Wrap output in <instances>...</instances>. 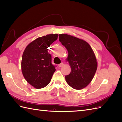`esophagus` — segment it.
I'll use <instances>...</instances> for the list:
<instances>
[{
	"instance_id": "1",
	"label": "esophagus",
	"mask_w": 122,
	"mask_h": 122,
	"mask_svg": "<svg viewBox=\"0 0 122 122\" xmlns=\"http://www.w3.org/2000/svg\"><path fill=\"white\" fill-rule=\"evenodd\" d=\"M64 66V63H61V64H59L58 65V67H62V66Z\"/></svg>"
}]
</instances>
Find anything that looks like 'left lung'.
<instances>
[{"label": "left lung", "mask_w": 122, "mask_h": 122, "mask_svg": "<svg viewBox=\"0 0 122 122\" xmlns=\"http://www.w3.org/2000/svg\"><path fill=\"white\" fill-rule=\"evenodd\" d=\"M59 40L67 49L71 71L65 76L66 82L75 90L86 87L93 80L98 63L92 47L84 40L67 34L59 35Z\"/></svg>", "instance_id": "left-lung-1"}]
</instances>
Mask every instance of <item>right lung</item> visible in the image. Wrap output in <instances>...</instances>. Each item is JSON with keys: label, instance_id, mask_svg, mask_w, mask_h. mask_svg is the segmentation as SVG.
I'll use <instances>...</instances> for the list:
<instances>
[{"label": "right lung", "instance_id": "right-lung-1", "mask_svg": "<svg viewBox=\"0 0 122 122\" xmlns=\"http://www.w3.org/2000/svg\"><path fill=\"white\" fill-rule=\"evenodd\" d=\"M58 34H49L33 41L25 48L21 61L22 73L27 82L37 89L46 86L55 71L48 52Z\"/></svg>", "mask_w": 122, "mask_h": 122}]
</instances>
